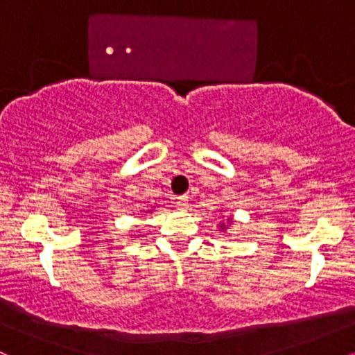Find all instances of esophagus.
I'll return each mask as SVG.
<instances>
[{
    "mask_svg": "<svg viewBox=\"0 0 355 355\" xmlns=\"http://www.w3.org/2000/svg\"><path fill=\"white\" fill-rule=\"evenodd\" d=\"M177 207H178V210L189 209V197H187V195H183V197H178L177 198Z\"/></svg>",
    "mask_w": 355,
    "mask_h": 355,
    "instance_id": "esophagus-1",
    "label": "esophagus"
}]
</instances>
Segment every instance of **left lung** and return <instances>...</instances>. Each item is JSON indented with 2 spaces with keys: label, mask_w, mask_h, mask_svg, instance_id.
<instances>
[{
  "label": "left lung",
  "mask_w": 355,
  "mask_h": 355,
  "mask_svg": "<svg viewBox=\"0 0 355 355\" xmlns=\"http://www.w3.org/2000/svg\"><path fill=\"white\" fill-rule=\"evenodd\" d=\"M220 211H222V210H220ZM232 222H234V218H227V222H220L218 223V230L220 232H227V230H229V227L232 225Z\"/></svg>",
  "instance_id": "8db88e82"
}]
</instances>
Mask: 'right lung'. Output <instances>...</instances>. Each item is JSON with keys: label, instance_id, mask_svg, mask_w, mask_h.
<instances>
[{"label": "right lung", "instance_id": "right-lung-1", "mask_svg": "<svg viewBox=\"0 0 355 355\" xmlns=\"http://www.w3.org/2000/svg\"><path fill=\"white\" fill-rule=\"evenodd\" d=\"M153 209H155V207H152V210H146V211H148V214H152V211H153Z\"/></svg>", "mask_w": 355, "mask_h": 355}]
</instances>
